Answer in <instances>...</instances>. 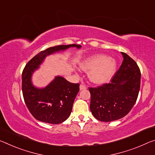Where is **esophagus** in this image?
<instances>
[{"label": "esophagus", "mask_w": 155, "mask_h": 155, "mask_svg": "<svg viewBox=\"0 0 155 155\" xmlns=\"http://www.w3.org/2000/svg\"><path fill=\"white\" fill-rule=\"evenodd\" d=\"M87 88L86 85H85L84 83H83V82L81 83V84L80 85V90H85Z\"/></svg>", "instance_id": "esophagus-1"}]
</instances>
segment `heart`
Segmentation results:
<instances>
[{
    "mask_svg": "<svg viewBox=\"0 0 155 155\" xmlns=\"http://www.w3.org/2000/svg\"><path fill=\"white\" fill-rule=\"evenodd\" d=\"M81 68L89 71L88 77L92 83L103 84L111 79L116 72L117 63L105 54H94L85 58L81 63Z\"/></svg>",
    "mask_w": 155,
    "mask_h": 155,
    "instance_id": "1",
    "label": "heart"
}]
</instances>
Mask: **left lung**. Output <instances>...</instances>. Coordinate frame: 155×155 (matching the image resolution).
Here are the masks:
<instances>
[{"label":"left lung","instance_id":"obj_1","mask_svg":"<svg viewBox=\"0 0 155 155\" xmlns=\"http://www.w3.org/2000/svg\"><path fill=\"white\" fill-rule=\"evenodd\" d=\"M124 61L111 83L89 87L90 110L96 119L110 122L126 116L138 97L141 72L137 63L124 52Z\"/></svg>","mask_w":155,"mask_h":155}]
</instances>
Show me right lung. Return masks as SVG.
I'll use <instances>...</instances> for the list:
<instances>
[{"label": "right lung", "mask_w": 155, "mask_h": 155, "mask_svg": "<svg viewBox=\"0 0 155 155\" xmlns=\"http://www.w3.org/2000/svg\"><path fill=\"white\" fill-rule=\"evenodd\" d=\"M80 49V45H61L41 51L27 63L22 73V92L25 103L32 116L38 121L58 124L70 117L79 84L68 81L57 76L46 87L38 88L31 82L33 73L48 56L70 48Z\"/></svg>", "instance_id": "add662e5"}]
</instances>
